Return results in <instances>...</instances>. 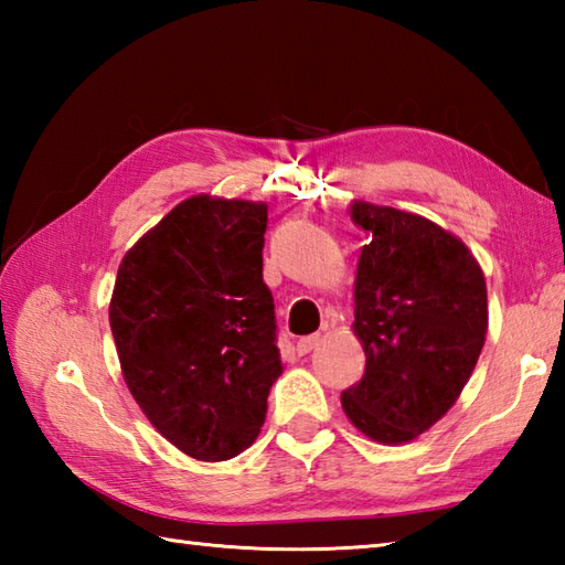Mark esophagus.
Instances as JSON below:
<instances>
[{"mask_svg":"<svg viewBox=\"0 0 565 565\" xmlns=\"http://www.w3.org/2000/svg\"><path fill=\"white\" fill-rule=\"evenodd\" d=\"M318 344H320V334H306V338H301V340L296 342V352L303 356L308 352H313Z\"/></svg>","mask_w":565,"mask_h":565,"instance_id":"1","label":"esophagus"}]
</instances>
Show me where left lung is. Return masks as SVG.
<instances>
[{
    "mask_svg": "<svg viewBox=\"0 0 565 565\" xmlns=\"http://www.w3.org/2000/svg\"><path fill=\"white\" fill-rule=\"evenodd\" d=\"M369 233L354 279V334L366 369L342 393L350 423L379 444H407L447 415L481 356L488 291L459 237L423 215L352 201Z\"/></svg>",
    "mask_w": 565,
    "mask_h": 565,
    "instance_id": "obj_1",
    "label": "left lung"
}]
</instances>
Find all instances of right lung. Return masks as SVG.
<instances>
[{
	"label": "right lung",
	"instance_id": "obj_1",
	"mask_svg": "<svg viewBox=\"0 0 565 565\" xmlns=\"http://www.w3.org/2000/svg\"><path fill=\"white\" fill-rule=\"evenodd\" d=\"M267 203L191 196L130 247L109 322L124 381L160 435L199 461L257 439L281 376L262 279Z\"/></svg>",
	"mask_w": 565,
	"mask_h": 565
}]
</instances>
